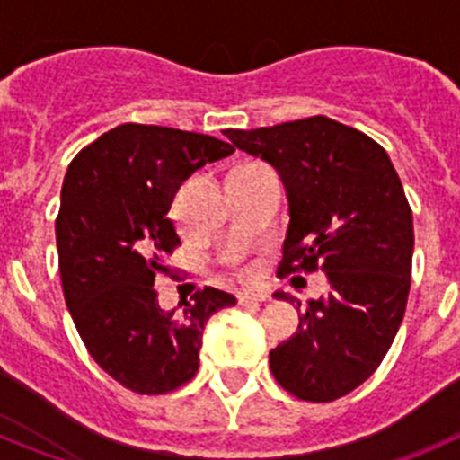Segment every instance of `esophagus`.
<instances>
[{
  "mask_svg": "<svg viewBox=\"0 0 460 460\" xmlns=\"http://www.w3.org/2000/svg\"><path fill=\"white\" fill-rule=\"evenodd\" d=\"M270 296L265 295V292H239L237 295V302L242 304H258V302H267Z\"/></svg>",
  "mask_w": 460,
  "mask_h": 460,
  "instance_id": "34e87169",
  "label": "esophagus"
}]
</instances>
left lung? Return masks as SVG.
Wrapping results in <instances>:
<instances>
[{"instance_id":"obj_1","label":"left lung","mask_w":460,"mask_h":460,"mask_svg":"<svg viewBox=\"0 0 460 460\" xmlns=\"http://www.w3.org/2000/svg\"><path fill=\"white\" fill-rule=\"evenodd\" d=\"M223 133L274 165L286 186L280 274H327V295L311 299L295 336L270 352L271 373L302 401H336L376 373L403 320L414 249L403 184L373 137L323 115Z\"/></svg>"}]
</instances>
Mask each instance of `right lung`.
<instances>
[{
  "mask_svg": "<svg viewBox=\"0 0 460 460\" xmlns=\"http://www.w3.org/2000/svg\"><path fill=\"white\" fill-rule=\"evenodd\" d=\"M234 152L168 126L121 124L80 149L55 223L64 299L92 359L136 394H168L198 373L211 313L237 299L207 286L158 306L154 280L180 246L168 209L181 181Z\"/></svg>",
  "mask_w": 460,
  "mask_h": 460,
  "instance_id": "right-lung-1",
  "label": "right lung"
}]
</instances>
